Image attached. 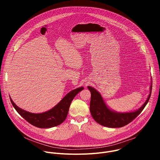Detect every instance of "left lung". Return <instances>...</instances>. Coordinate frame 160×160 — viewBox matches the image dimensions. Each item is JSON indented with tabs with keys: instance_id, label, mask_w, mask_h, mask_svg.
<instances>
[{
	"instance_id": "obj_1",
	"label": "left lung",
	"mask_w": 160,
	"mask_h": 160,
	"mask_svg": "<svg viewBox=\"0 0 160 160\" xmlns=\"http://www.w3.org/2000/svg\"><path fill=\"white\" fill-rule=\"evenodd\" d=\"M87 87L91 93L90 111L94 120L106 127L120 128L130 123L142 111L151 97L152 80L150 85V92L146 102L139 109L127 112H118L111 109L106 104L101 94L96 89L90 86Z\"/></svg>"
}]
</instances>
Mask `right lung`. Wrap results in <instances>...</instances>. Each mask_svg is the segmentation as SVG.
<instances>
[{
    "instance_id": "1",
    "label": "right lung",
    "mask_w": 160,
    "mask_h": 160,
    "mask_svg": "<svg viewBox=\"0 0 160 160\" xmlns=\"http://www.w3.org/2000/svg\"><path fill=\"white\" fill-rule=\"evenodd\" d=\"M83 89V87H80L70 91L54 108L41 113H32L22 109L15 104L11 98L10 100L16 111L30 124L41 128H51L60 125L65 120L72 101Z\"/></svg>"
}]
</instances>
